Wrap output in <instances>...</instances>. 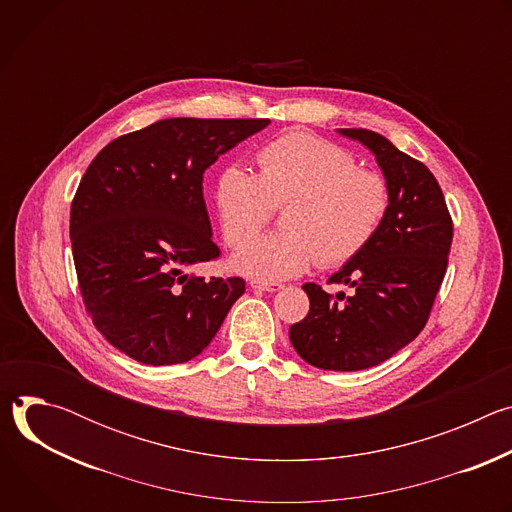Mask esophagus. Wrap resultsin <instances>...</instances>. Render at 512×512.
<instances>
[{
    "label": "esophagus",
    "mask_w": 512,
    "mask_h": 512,
    "mask_svg": "<svg viewBox=\"0 0 512 512\" xmlns=\"http://www.w3.org/2000/svg\"><path fill=\"white\" fill-rule=\"evenodd\" d=\"M249 285L253 289H261V291H277V289H281V283H269V281H257V279L249 281Z\"/></svg>",
    "instance_id": "34e87169"
}]
</instances>
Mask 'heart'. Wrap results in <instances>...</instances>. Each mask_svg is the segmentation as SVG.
I'll list each match as a JSON object with an SVG mask.
<instances>
[{"label":"heart","instance_id":"heart-1","mask_svg":"<svg viewBox=\"0 0 512 512\" xmlns=\"http://www.w3.org/2000/svg\"><path fill=\"white\" fill-rule=\"evenodd\" d=\"M259 174L229 164L214 180V208L225 241L242 245L288 204L283 234L241 247L233 271L257 281H281L312 269L344 265L379 233L391 204L387 180L358 168L356 158L322 137L291 131L257 152Z\"/></svg>","mask_w":512,"mask_h":512}]
</instances>
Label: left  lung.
<instances>
[{
    "label": "left lung",
    "mask_w": 512,
    "mask_h": 512,
    "mask_svg": "<svg viewBox=\"0 0 512 512\" xmlns=\"http://www.w3.org/2000/svg\"><path fill=\"white\" fill-rule=\"evenodd\" d=\"M367 148L391 192L385 221L360 255L328 281L354 289L336 298L304 283L308 316L289 328L296 352L316 369L362 371L385 362L423 330L446 275L452 216L433 174L369 129H336Z\"/></svg>",
    "instance_id": "8db88e82"
}]
</instances>
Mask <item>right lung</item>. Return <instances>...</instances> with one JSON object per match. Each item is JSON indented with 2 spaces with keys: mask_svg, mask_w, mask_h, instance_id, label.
I'll return each mask as SVG.
<instances>
[{
  "mask_svg": "<svg viewBox=\"0 0 512 512\" xmlns=\"http://www.w3.org/2000/svg\"><path fill=\"white\" fill-rule=\"evenodd\" d=\"M269 119H162L111 141L70 206L79 287L95 328L137 362L198 356L231 306L241 277L190 273L218 257L202 176Z\"/></svg>",
  "mask_w": 512,
  "mask_h": 512,
  "instance_id": "1",
  "label": "right lung"
}]
</instances>
